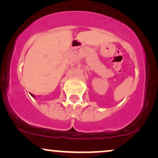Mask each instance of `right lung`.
Listing matches in <instances>:
<instances>
[{"mask_svg":"<svg viewBox=\"0 0 158 158\" xmlns=\"http://www.w3.org/2000/svg\"><path fill=\"white\" fill-rule=\"evenodd\" d=\"M30 95H31L32 97H35V96H34V95H33V94H30Z\"/></svg>","mask_w":158,"mask_h":158,"instance_id":"obj_1","label":"right lung"}]
</instances>
